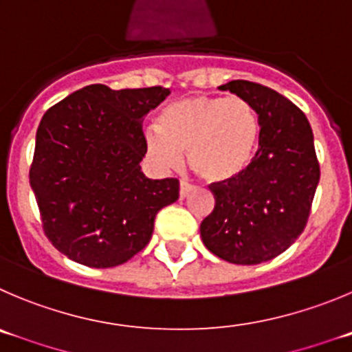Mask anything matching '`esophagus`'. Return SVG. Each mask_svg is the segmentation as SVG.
<instances>
[{
	"label": "esophagus",
	"instance_id": "1",
	"mask_svg": "<svg viewBox=\"0 0 352 352\" xmlns=\"http://www.w3.org/2000/svg\"><path fill=\"white\" fill-rule=\"evenodd\" d=\"M192 191V186L189 182H186V180H182V182H180V199H184V198H187V195H189V192Z\"/></svg>",
	"mask_w": 352,
	"mask_h": 352
}]
</instances>
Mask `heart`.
Instances as JSON below:
<instances>
[{
  "label": "heart",
  "instance_id": "heart-1",
  "mask_svg": "<svg viewBox=\"0 0 352 352\" xmlns=\"http://www.w3.org/2000/svg\"><path fill=\"white\" fill-rule=\"evenodd\" d=\"M261 142V121L241 97L195 95L161 111L146 130L149 156L165 168L189 166L208 182H231L250 168Z\"/></svg>",
  "mask_w": 352,
  "mask_h": 352
}]
</instances>
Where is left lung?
Listing matches in <instances>:
<instances>
[{
    "label": "left lung",
    "instance_id": "obj_1",
    "mask_svg": "<svg viewBox=\"0 0 352 352\" xmlns=\"http://www.w3.org/2000/svg\"><path fill=\"white\" fill-rule=\"evenodd\" d=\"M219 90L254 107L261 142L241 177L210 186L215 208L199 232L217 257L231 264H261L283 254L307 224L320 182L313 130L305 114L272 88L234 80Z\"/></svg>",
    "mask_w": 352,
    "mask_h": 352
}]
</instances>
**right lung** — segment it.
Returning a JSON list of instances; mask_svg holds the SVG:
<instances>
[{
    "label": "right lung",
    "mask_w": 352,
    "mask_h": 352,
    "mask_svg": "<svg viewBox=\"0 0 352 352\" xmlns=\"http://www.w3.org/2000/svg\"><path fill=\"white\" fill-rule=\"evenodd\" d=\"M168 88L88 85L41 118L29 182L45 234L88 267H114L149 243L154 219L179 199L177 179H147L144 116Z\"/></svg>",
    "instance_id": "1"
}]
</instances>
